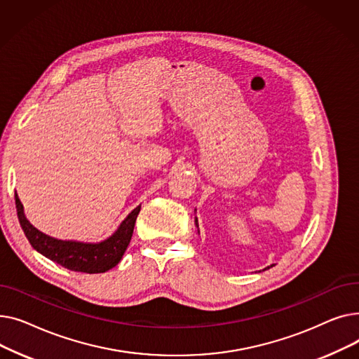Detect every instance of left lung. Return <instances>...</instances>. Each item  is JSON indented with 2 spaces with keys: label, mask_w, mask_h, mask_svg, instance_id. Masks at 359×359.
Here are the masks:
<instances>
[{
  "label": "left lung",
  "mask_w": 359,
  "mask_h": 359,
  "mask_svg": "<svg viewBox=\"0 0 359 359\" xmlns=\"http://www.w3.org/2000/svg\"><path fill=\"white\" fill-rule=\"evenodd\" d=\"M195 212H196V210H195ZM195 224H196V227H199V225H198V218L195 217ZM198 233H199V229H198ZM271 266H273V265H271ZM271 266H268V268H271Z\"/></svg>",
  "instance_id": "1"
}]
</instances>
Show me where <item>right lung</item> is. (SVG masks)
<instances>
[{
    "instance_id": "right-lung-1",
    "label": "right lung",
    "mask_w": 359,
    "mask_h": 359,
    "mask_svg": "<svg viewBox=\"0 0 359 359\" xmlns=\"http://www.w3.org/2000/svg\"><path fill=\"white\" fill-rule=\"evenodd\" d=\"M14 198L18 221L32 248L65 269L83 273H103L118 265L130 241L137 217L141 211V205H138L121 222L118 230L106 240L99 243H83L58 240L39 231L26 218L23 203L17 194Z\"/></svg>"
}]
</instances>
